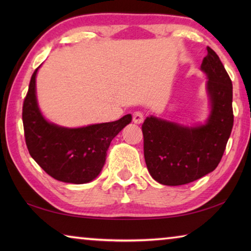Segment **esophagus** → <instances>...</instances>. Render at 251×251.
<instances>
[{
	"mask_svg": "<svg viewBox=\"0 0 251 251\" xmlns=\"http://www.w3.org/2000/svg\"><path fill=\"white\" fill-rule=\"evenodd\" d=\"M144 121V115L142 112H135L133 114V122L135 124H142Z\"/></svg>",
	"mask_w": 251,
	"mask_h": 251,
	"instance_id": "1",
	"label": "esophagus"
}]
</instances>
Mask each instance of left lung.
<instances>
[{"label":"left lung","instance_id":"1","mask_svg":"<svg viewBox=\"0 0 251 251\" xmlns=\"http://www.w3.org/2000/svg\"><path fill=\"white\" fill-rule=\"evenodd\" d=\"M201 71L207 75L210 115L205 125L186 127L154 116L142 125L144 156L159 184H189L215 171L233 126L232 83L217 54L207 46Z\"/></svg>","mask_w":251,"mask_h":251}]
</instances>
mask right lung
Segmentation results:
<instances>
[{"label":"right lung","mask_w":251,"mask_h":251,"mask_svg":"<svg viewBox=\"0 0 251 251\" xmlns=\"http://www.w3.org/2000/svg\"><path fill=\"white\" fill-rule=\"evenodd\" d=\"M34 71L23 103L25 143L32 158L50 177L71 184H85L99 176L112 139L129 124L131 115L118 121L65 128L45 120L37 106Z\"/></svg>","instance_id":"right-lung-1"}]
</instances>
